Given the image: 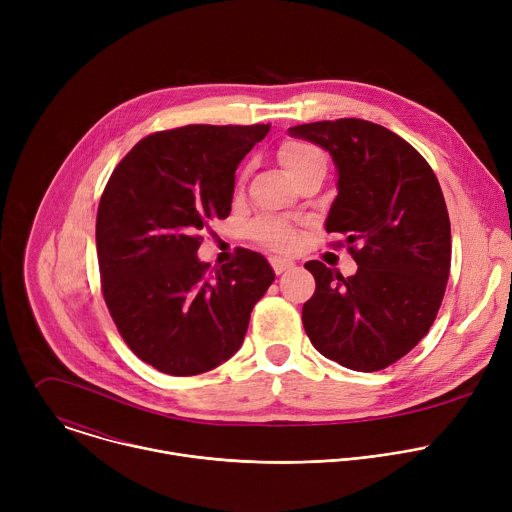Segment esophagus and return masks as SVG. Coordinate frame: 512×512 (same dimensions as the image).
<instances>
[{"instance_id":"obj_1","label":"esophagus","mask_w":512,"mask_h":512,"mask_svg":"<svg viewBox=\"0 0 512 512\" xmlns=\"http://www.w3.org/2000/svg\"><path fill=\"white\" fill-rule=\"evenodd\" d=\"M269 263H271V267H273V271L279 275V273H283V271H287V269H291L294 267L296 263L294 261H289V259H281V257H271L269 259Z\"/></svg>"}]
</instances>
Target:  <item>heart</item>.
<instances>
[{"instance_id": "b5f03b06", "label": "heart", "mask_w": 512, "mask_h": 512, "mask_svg": "<svg viewBox=\"0 0 512 512\" xmlns=\"http://www.w3.org/2000/svg\"><path fill=\"white\" fill-rule=\"evenodd\" d=\"M277 160L291 178L308 164L322 160V154L306 141H283L277 150ZM253 235L273 251H294L298 245V231L281 218H263L253 225Z\"/></svg>"}]
</instances>
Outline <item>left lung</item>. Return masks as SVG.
Instances as JSON below:
<instances>
[{
  "mask_svg": "<svg viewBox=\"0 0 512 512\" xmlns=\"http://www.w3.org/2000/svg\"><path fill=\"white\" fill-rule=\"evenodd\" d=\"M324 148L338 194L326 231L346 237L358 269L350 277L308 261L316 279L302 320L314 348L342 367L381 371L429 332L452 261L446 200L423 156L383 125L364 119L289 127Z\"/></svg>",
  "mask_w": 512,
  "mask_h": 512,
  "instance_id": "obj_1",
  "label": "left lung"
}]
</instances>
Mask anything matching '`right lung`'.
<instances>
[{
  "mask_svg": "<svg viewBox=\"0 0 512 512\" xmlns=\"http://www.w3.org/2000/svg\"><path fill=\"white\" fill-rule=\"evenodd\" d=\"M271 125H186L143 137L97 212L103 298L127 346L174 377L206 373L243 344L275 273L241 249L208 273L200 233L231 214L235 170Z\"/></svg>",
  "mask_w": 512,
  "mask_h": 512,
  "instance_id": "obj_1",
  "label": "right lung"
}]
</instances>
